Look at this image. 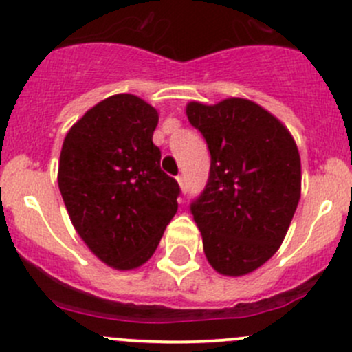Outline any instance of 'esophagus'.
I'll use <instances>...</instances> for the list:
<instances>
[{"instance_id":"1","label":"esophagus","mask_w":352,"mask_h":352,"mask_svg":"<svg viewBox=\"0 0 352 352\" xmlns=\"http://www.w3.org/2000/svg\"><path fill=\"white\" fill-rule=\"evenodd\" d=\"M177 180H179L182 192H187V190H189V182H187V177L184 175V173H180V175L177 177Z\"/></svg>"}]
</instances>
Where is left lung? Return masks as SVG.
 <instances>
[{"mask_svg":"<svg viewBox=\"0 0 352 352\" xmlns=\"http://www.w3.org/2000/svg\"><path fill=\"white\" fill-rule=\"evenodd\" d=\"M209 148L204 190L190 202L209 264L243 276L285 240L301 190V162L289 131L261 105L228 98L187 105Z\"/></svg>","mask_w":352,"mask_h":352,"instance_id":"1","label":"left lung"}]
</instances>
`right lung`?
I'll list each match as a JSON object with an SVG mask.
<instances>
[{"label": "right lung", "mask_w": 352, "mask_h": 352, "mask_svg": "<svg viewBox=\"0 0 352 352\" xmlns=\"http://www.w3.org/2000/svg\"><path fill=\"white\" fill-rule=\"evenodd\" d=\"M158 112L134 95H113L66 134L58 184L73 226L116 269L153 255L175 216L180 187L160 168L153 144Z\"/></svg>", "instance_id": "add662e5"}]
</instances>
